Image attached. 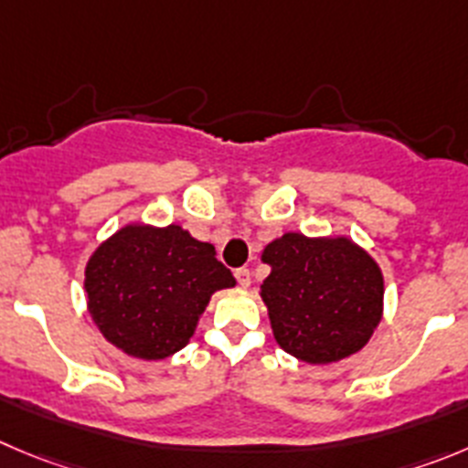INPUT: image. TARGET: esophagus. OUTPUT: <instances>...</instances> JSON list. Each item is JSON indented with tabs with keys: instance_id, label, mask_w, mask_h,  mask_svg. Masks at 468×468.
<instances>
[{
	"instance_id": "1",
	"label": "esophagus",
	"mask_w": 468,
	"mask_h": 468,
	"mask_svg": "<svg viewBox=\"0 0 468 468\" xmlns=\"http://www.w3.org/2000/svg\"><path fill=\"white\" fill-rule=\"evenodd\" d=\"M235 279H238L239 286L247 288L249 283H251V272H249V268H239V270H235Z\"/></svg>"
}]
</instances>
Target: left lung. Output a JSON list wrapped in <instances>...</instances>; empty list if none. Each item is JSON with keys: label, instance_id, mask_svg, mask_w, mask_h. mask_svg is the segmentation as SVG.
Listing matches in <instances>:
<instances>
[{"label": "left lung", "instance_id": "1", "mask_svg": "<svg viewBox=\"0 0 468 468\" xmlns=\"http://www.w3.org/2000/svg\"><path fill=\"white\" fill-rule=\"evenodd\" d=\"M270 265L261 286L274 339L309 365L360 351L383 314V274L348 238L283 233L263 249Z\"/></svg>", "mask_w": 468, "mask_h": 468}]
</instances>
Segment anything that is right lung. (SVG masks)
<instances>
[{"label":"right lung","mask_w":468,"mask_h":468,"mask_svg":"<svg viewBox=\"0 0 468 468\" xmlns=\"http://www.w3.org/2000/svg\"><path fill=\"white\" fill-rule=\"evenodd\" d=\"M233 286L212 244L175 224L124 226L85 268L91 321L112 346L141 360L185 348L214 291Z\"/></svg>","instance_id":"right-lung-1"}]
</instances>
